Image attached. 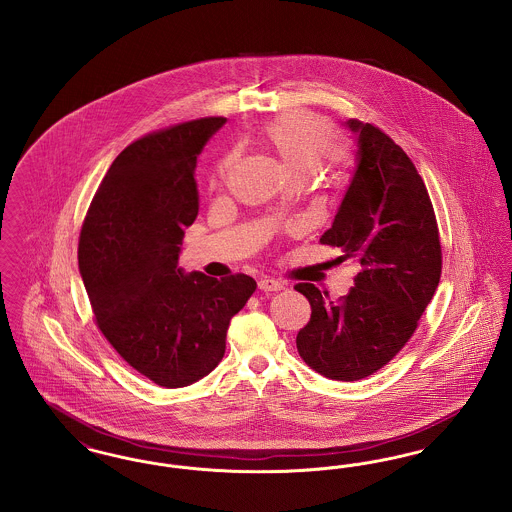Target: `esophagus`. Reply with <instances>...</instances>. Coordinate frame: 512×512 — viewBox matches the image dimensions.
<instances>
[{
    "label": "esophagus",
    "mask_w": 512,
    "mask_h": 512,
    "mask_svg": "<svg viewBox=\"0 0 512 512\" xmlns=\"http://www.w3.org/2000/svg\"><path fill=\"white\" fill-rule=\"evenodd\" d=\"M259 290L261 292H280V290H284V284L274 280V278H267L265 276V278L259 280Z\"/></svg>",
    "instance_id": "obj_1"
}]
</instances>
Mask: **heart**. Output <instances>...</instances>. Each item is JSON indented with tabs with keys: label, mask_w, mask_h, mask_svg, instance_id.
I'll use <instances>...</instances> for the list:
<instances>
[{
	"label": "heart",
	"mask_w": 512,
	"mask_h": 512,
	"mask_svg": "<svg viewBox=\"0 0 512 512\" xmlns=\"http://www.w3.org/2000/svg\"><path fill=\"white\" fill-rule=\"evenodd\" d=\"M263 140L292 176H307L330 146L332 128L320 115L309 111H292L267 124L263 130ZM326 157L328 163L341 161L340 151H330ZM234 159L236 153H228L220 161V174L232 167Z\"/></svg>",
	"instance_id": "b5f03b06"
}]
</instances>
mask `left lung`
Segmentation results:
<instances>
[{"mask_svg":"<svg viewBox=\"0 0 512 512\" xmlns=\"http://www.w3.org/2000/svg\"><path fill=\"white\" fill-rule=\"evenodd\" d=\"M355 172L320 242L359 263L338 303L297 284L311 320L297 334L301 359L330 380L355 382L388 365L416 330L441 276L438 222L424 180L390 136L349 119Z\"/></svg>","mask_w":512,"mask_h":512,"instance_id":"8db88e82","label":"left lung"}]
</instances>
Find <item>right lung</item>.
<instances>
[{
    "mask_svg": "<svg viewBox=\"0 0 512 512\" xmlns=\"http://www.w3.org/2000/svg\"><path fill=\"white\" fill-rule=\"evenodd\" d=\"M224 122H184L126 147L80 232L78 268L99 330L163 388L190 386L219 365L230 320L257 288L245 274L217 280L178 267L199 211L197 157Z\"/></svg>",
    "mask_w": 512,
    "mask_h": 512,
    "instance_id": "right-lung-1",
    "label": "right lung"
}]
</instances>
